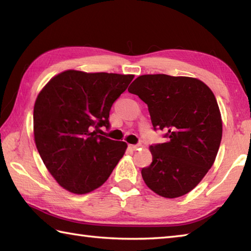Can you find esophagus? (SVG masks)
I'll return each instance as SVG.
<instances>
[{
  "mask_svg": "<svg viewBox=\"0 0 251 251\" xmlns=\"http://www.w3.org/2000/svg\"><path fill=\"white\" fill-rule=\"evenodd\" d=\"M141 145H139V143H138V145H128V148L130 149V150H137L138 148H139Z\"/></svg>",
  "mask_w": 251,
  "mask_h": 251,
  "instance_id": "obj_1",
  "label": "esophagus"
}]
</instances>
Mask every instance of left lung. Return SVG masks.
<instances>
[{"label":"left lung","mask_w":251,"mask_h":251,"mask_svg":"<svg viewBox=\"0 0 251 251\" xmlns=\"http://www.w3.org/2000/svg\"><path fill=\"white\" fill-rule=\"evenodd\" d=\"M148 104L154 130L164 143L150 147L153 161L141 170L146 184L167 199L189 193L214 164L222 138V121L214 93L188 76L147 74L128 88Z\"/></svg>","instance_id":"1"}]
</instances>
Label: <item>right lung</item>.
Masks as SVG:
<instances>
[{
	"mask_svg": "<svg viewBox=\"0 0 251 251\" xmlns=\"http://www.w3.org/2000/svg\"><path fill=\"white\" fill-rule=\"evenodd\" d=\"M134 75L68 70L47 83L34 104V140L46 168L62 188L85 194L102 185L127 143L97 135L110 129V110Z\"/></svg>",
	"mask_w": 251,
	"mask_h": 251,
	"instance_id": "add662e5",
	"label": "right lung"
}]
</instances>
